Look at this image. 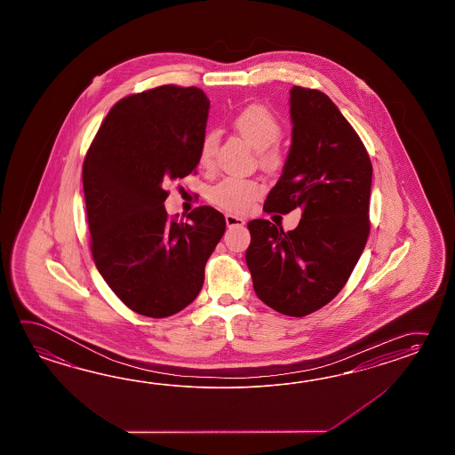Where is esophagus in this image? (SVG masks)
Listing matches in <instances>:
<instances>
[{
    "instance_id": "esophagus-1",
    "label": "esophagus",
    "mask_w": 455,
    "mask_h": 455,
    "mask_svg": "<svg viewBox=\"0 0 455 455\" xmlns=\"http://www.w3.org/2000/svg\"><path fill=\"white\" fill-rule=\"evenodd\" d=\"M226 224L228 228H234V226H242L245 224V221L239 218V216H234V214H226Z\"/></svg>"
}]
</instances>
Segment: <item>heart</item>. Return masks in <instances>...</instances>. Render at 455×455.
Masks as SVG:
<instances>
[{
	"label": "heart",
	"instance_id": "heart-1",
	"mask_svg": "<svg viewBox=\"0 0 455 455\" xmlns=\"http://www.w3.org/2000/svg\"><path fill=\"white\" fill-rule=\"evenodd\" d=\"M232 126L239 135L259 151V161L265 167H275L280 163V151L275 143L280 140L283 126L278 116L268 107L251 104L241 108L232 116ZM218 146V135L206 132L198 146V164L204 169L214 165V155ZM263 187L259 180L226 177L221 182L212 187L208 200L228 213L243 214L251 210L260 198Z\"/></svg>",
	"mask_w": 455,
	"mask_h": 455
}]
</instances>
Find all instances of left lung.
<instances>
[{"mask_svg":"<svg viewBox=\"0 0 455 455\" xmlns=\"http://www.w3.org/2000/svg\"><path fill=\"white\" fill-rule=\"evenodd\" d=\"M292 145L263 210L300 208L296 229L253 220L245 261L255 294L271 309L304 317L347 284L368 242L372 164L355 128L317 89H291Z\"/></svg>","mask_w":455,"mask_h":455,"instance_id":"1","label":"left lung"}]
</instances>
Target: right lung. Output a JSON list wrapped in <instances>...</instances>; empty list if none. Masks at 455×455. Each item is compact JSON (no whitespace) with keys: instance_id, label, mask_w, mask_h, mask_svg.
Listing matches in <instances>:
<instances>
[{"instance_id":"1","label":"right lung","mask_w":455,"mask_h":455,"mask_svg":"<svg viewBox=\"0 0 455 455\" xmlns=\"http://www.w3.org/2000/svg\"><path fill=\"white\" fill-rule=\"evenodd\" d=\"M210 100L198 87L164 84L130 94L108 110L83 164L91 253L128 309L164 319L202 290L204 265L226 220L198 206L171 220L164 185L198 165Z\"/></svg>"}]
</instances>
